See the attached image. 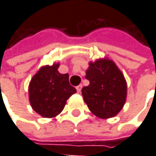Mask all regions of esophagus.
Instances as JSON below:
<instances>
[{"label": "esophagus", "instance_id": "obj_1", "mask_svg": "<svg viewBox=\"0 0 156 156\" xmlns=\"http://www.w3.org/2000/svg\"><path fill=\"white\" fill-rule=\"evenodd\" d=\"M76 89H77V91H78V93L81 92V89H82V85H78V87H76Z\"/></svg>", "mask_w": 156, "mask_h": 156}]
</instances>
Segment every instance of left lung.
I'll list each match as a JSON object with an SVG mask.
<instances>
[{"instance_id": "8db88e82", "label": "left lung", "mask_w": 156, "mask_h": 156, "mask_svg": "<svg viewBox=\"0 0 156 156\" xmlns=\"http://www.w3.org/2000/svg\"><path fill=\"white\" fill-rule=\"evenodd\" d=\"M86 78L89 85L82 88V95L90 112L101 119L117 115L126 102L127 83L115 63L100 59L89 63Z\"/></svg>"}]
</instances>
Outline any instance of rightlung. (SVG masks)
Masks as SVG:
<instances>
[{
  "instance_id": "1",
  "label": "right lung",
  "mask_w": 156,
  "mask_h": 156,
  "mask_svg": "<svg viewBox=\"0 0 156 156\" xmlns=\"http://www.w3.org/2000/svg\"><path fill=\"white\" fill-rule=\"evenodd\" d=\"M59 66V63H54L42 67L29 83L30 105L44 118H53L60 114L66 101L77 92L69 84V74L58 71Z\"/></svg>"
}]
</instances>
